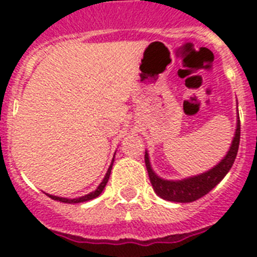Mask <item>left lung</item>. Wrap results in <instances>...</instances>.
Here are the masks:
<instances>
[{
    "label": "left lung",
    "mask_w": 257,
    "mask_h": 257,
    "mask_svg": "<svg viewBox=\"0 0 257 257\" xmlns=\"http://www.w3.org/2000/svg\"><path fill=\"white\" fill-rule=\"evenodd\" d=\"M240 144V120H237L236 125L235 137L232 140L231 148L227 152L225 157L220 161L219 164L215 165L209 171L204 172L201 175L188 177L184 180H164L153 172L151 163H149L148 153L145 152V165L148 171L149 180L152 183V187L157 195L161 199L175 201V203H192L199 200L200 197L205 196L209 191H212L217 184L224 179L232 165L235 163L236 155Z\"/></svg>",
    "instance_id": "1"
}]
</instances>
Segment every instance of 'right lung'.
Here are the masks:
<instances>
[{
    "mask_svg": "<svg viewBox=\"0 0 257 257\" xmlns=\"http://www.w3.org/2000/svg\"><path fill=\"white\" fill-rule=\"evenodd\" d=\"M112 165H113V161L112 164H110V167H109L108 172H106V175H105L104 180H102V183L97 187L96 191L90 192L89 195H85L82 196V197H78V199H64V197H58V196H53V195H48L50 197V199L53 200H57V201H61V203H68V204H76V203H84V201H89V200L94 199V197H97V196L101 195V192L104 191L105 185H106V183H108L109 180V176H110V171H112Z\"/></svg>",
    "mask_w": 257,
    "mask_h": 257,
    "instance_id": "obj_1",
    "label": "right lung"
}]
</instances>
